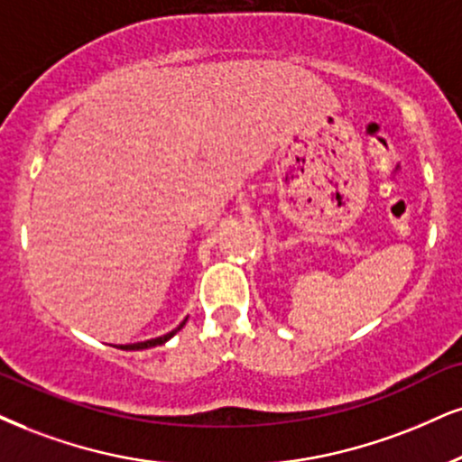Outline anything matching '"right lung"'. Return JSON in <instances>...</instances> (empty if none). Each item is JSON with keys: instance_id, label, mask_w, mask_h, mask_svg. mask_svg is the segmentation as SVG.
<instances>
[{"instance_id": "1", "label": "right lung", "mask_w": 462, "mask_h": 462, "mask_svg": "<svg viewBox=\"0 0 462 462\" xmlns=\"http://www.w3.org/2000/svg\"><path fill=\"white\" fill-rule=\"evenodd\" d=\"M186 321H188V317L184 319V321H181V323H180V326H178V328H175V329H171V332H169V334L156 336V338L143 340V343H133V345H119V346H117V349H124V351H141V349H152V346L164 345V343H167V340H171V338H173V336H175V334H178V332H180V329L186 326Z\"/></svg>"}]
</instances>
